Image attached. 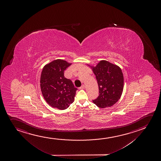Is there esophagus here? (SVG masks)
<instances>
[{"instance_id": "esophagus-1", "label": "esophagus", "mask_w": 161, "mask_h": 161, "mask_svg": "<svg viewBox=\"0 0 161 161\" xmlns=\"http://www.w3.org/2000/svg\"><path fill=\"white\" fill-rule=\"evenodd\" d=\"M84 88H85V86H84V84H83V85H82V86H81L79 88V89H84Z\"/></svg>"}]
</instances>
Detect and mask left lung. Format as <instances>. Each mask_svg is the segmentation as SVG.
Masks as SVG:
<instances>
[{
	"label": "left lung",
	"mask_w": 161,
	"mask_h": 161,
	"mask_svg": "<svg viewBox=\"0 0 161 161\" xmlns=\"http://www.w3.org/2000/svg\"><path fill=\"white\" fill-rule=\"evenodd\" d=\"M99 86V95L92 102L100 108L111 107L122 94L124 78L118 66L103 60L92 67Z\"/></svg>",
	"instance_id": "8db88e82"
}]
</instances>
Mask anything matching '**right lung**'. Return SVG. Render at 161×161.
<instances>
[{
	"instance_id": "right-lung-1",
	"label": "right lung",
	"mask_w": 161,
	"mask_h": 161,
	"mask_svg": "<svg viewBox=\"0 0 161 161\" xmlns=\"http://www.w3.org/2000/svg\"><path fill=\"white\" fill-rule=\"evenodd\" d=\"M71 64L58 59L46 64L41 75V91L50 106L65 109L73 103L77 88L64 77V71Z\"/></svg>"
}]
</instances>
